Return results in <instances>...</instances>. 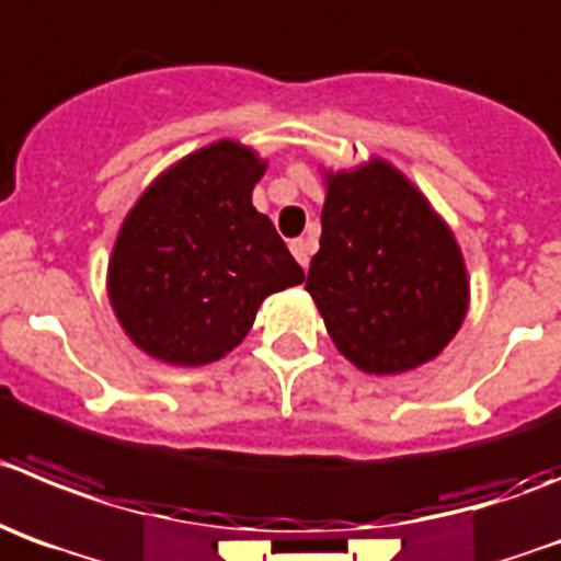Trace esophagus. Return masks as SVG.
Wrapping results in <instances>:
<instances>
[{
    "mask_svg": "<svg viewBox=\"0 0 561 561\" xmlns=\"http://www.w3.org/2000/svg\"><path fill=\"white\" fill-rule=\"evenodd\" d=\"M290 251H293V256L298 260V265H301V268H307V265H310V254H312V240L310 238L293 240Z\"/></svg>",
    "mask_w": 561,
    "mask_h": 561,
    "instance_id": "34e87169",
    "label": "esophagus"
}]
</instances>
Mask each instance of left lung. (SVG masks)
Here are the masks:
<instances>
[{
	"instance_id": "left-lung-1",
	"label": "left lung",
	"mask_w": 561,
	"mask_h": 561,
	"mask_svg": "<svg viewBox=\"0 0 561 561\" xmlns=\"http://www.w3.org/2000/svg\"><path fill=\"white\" fill-rule=\"evenodd\" d=\"M307 290L329 337L365 374L437 357L468 312L462 251L423 193L385 160L327 174Z\"/></svg>"
}]
</instances>
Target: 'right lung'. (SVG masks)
Listing matches in <instances>:
<instances>
[{"instance_id": "right-lung-1", "label": "right lung", "mask_w": 561, "mask_h": 561, "mask_svg": "<svg viewBox=\"0 0 561 561\" xmlns=\"http://www.w3.org/2000/svg\"><path fill=\"white\" fill-rule=\"evenodd\" d=\"M265 162L234 140L193 151L129 209L107 268L124 332L149 357L207 365L249 334L263 298L305 282L251 191Z\"/></svg>"}]
</instances>
